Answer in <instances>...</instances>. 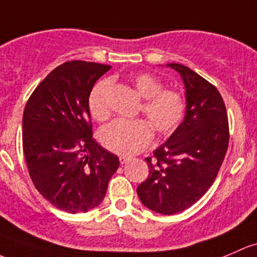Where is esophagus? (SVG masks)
I'll return each instance as SVG.
<instances>
[{
  "instance_id": "34e87169",
  "label": "esophagus",
  "mask_w": 257,
  "mask_h": 257,
  "mask_svg": "<svg viewBox=\"0 0 257 257\" xmlns=\"http://www.w3.org/2000/svg\"><path fill=\"white\" fill-rule=\"evenodd\" d=\"M132 159L131 158H128V156H119V163H120V165H124V164H126L128 163V161H131Z\"/></svg>"
}]
</instances>
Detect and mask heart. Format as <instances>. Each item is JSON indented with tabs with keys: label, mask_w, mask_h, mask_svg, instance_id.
<instances>
[{
	"label": "heart",
	"mask_w": 257,
	"mask_h": 257,
	"mask_svg": "<svg viewBox=\"0 0 257 257\" xmlns=\"http://www.w3.org/2000/svg\"><path fill=\"white\" fill-rule=\"evenodd\" d=\"M138 93L144 98L142 112L145 119H117L104 126L101 142L114 154L131 156L144 149L153 139V128L159 136L169 137L182 123L186 113V99L176 90L164 88L163 82L147 72L132 79ZM109 81L102 80L94 85L88 97V108L93 119L106 120L110 114L108 104Z\"/></svg>",
	"instance_id": "1"
}]
</instances>
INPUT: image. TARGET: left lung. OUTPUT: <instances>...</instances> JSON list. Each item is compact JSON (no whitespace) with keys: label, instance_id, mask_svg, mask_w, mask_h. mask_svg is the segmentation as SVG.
<instances>
[{"label":"left lung","instance_id":"left-lung-1","mask_svg":"<svg viewBox=\"0 0 257 257\" xmlns=\"http://www.w3.org/2000/svg\"><path fill=\"white\" fill-rule=\"evenodd\" d=\"M167 66L185 83V119L153 158L145 159L149 176L137 188L145 207L165 215L187 209L207 192L229 144L228 114L219 91L185 65Z\"/></svg>","mask_w":257,"mask_h":257}]
</instances>
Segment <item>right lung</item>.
<instances>
[{"label":"right lung","instance_id":"add662e5","mask_svg":"<svg viewBox=\"0 0 257 257\" xmlns=\"http://www.w3.org/2000/svg\"><path fill=\"white\" fill-rule=\"evenodd\" d=\"M109 65L66 61L45 77L23 113V151L38 192L67 213L88 212L106 196L118 156L92 138L88 97Z\"/></svg>","mask_w":257,"mask_h":257}]
</instances>
